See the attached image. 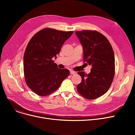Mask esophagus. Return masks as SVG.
Returning a JSON list of instances; mask_svg holds the SVG:
<instances>
[{
    "instance_id": "1",
    "label": "esophagus",
    "mask_w": 135,
    "mask_h": 135,
    "mask_svg": "<svg viewBox=\"0 0 135 135\" xmlns=\"http://www.w3.org/2000/svg\"><path fill=\"white\" fill-rule=\"evenodd\" d=\"M70 74L74 75L75 74V72L74 71H73V70H70Z\"/></svg>"
}]
</instances>
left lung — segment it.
Here are the masks:
<instances>
[{
	"mask_svg": "<svg viewBox=\"0 0 135 135\" xmlns=\"http://www.w3.org/2000/svg\"><path fill=\"white\" fill-rule=\"evenodd\" d=\"M83 46L84 61L92 66L88 74L78 72L81 82L77 90L85 98L93 100L101 97L109 89L115 73V58L109 41L95 31L75 32Z\"/></svg>",
	"mask_w": 135,
	"mask_h": 135,
	"instance_id": "8db88e82",
	"label": "left lung"
}]
</instances>
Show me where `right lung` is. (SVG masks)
Instances as JSON below:
<instances>
[{
  "label": "right lung",
  "instance_id": "add662e5",
  "mask_svg": "<svg viewBox=\"0 0 135 135\" xmlns=\"http://www.w3.org/2000/svg\"><path fill=\"white\" fill-rule=\"evenodd\" d=\"M73 32L45 28L28 42L23 57L24 75L28 86L36 94L45 96L51 94L69 75L68 69L59 68L52 59H56Z\"/></svg>",
  "mask_w": 135,
  "mask_h": 135
}]
</instances>
